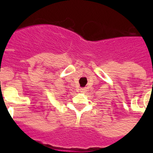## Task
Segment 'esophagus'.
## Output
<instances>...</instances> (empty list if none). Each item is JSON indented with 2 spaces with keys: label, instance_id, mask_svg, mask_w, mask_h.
<instances>
[{
  "label": "esophagus",
  "instance_id": "esophagus-1",
  "mask_svg": "<svg viewBox=\"0 0 153 153\" xmlns=\"http://www.w3.org/2000/svg\"><path fill=\"white\" fill-rule=\"evenodd\" d=\"M85 91H86V90H85V88H81V89H80V92H81V93H84Z\"/></svg>",
  "mask_w": 153,
  "mask_h": 153
}]
</instances>
